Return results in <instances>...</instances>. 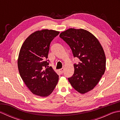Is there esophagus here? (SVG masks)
I'll return each mask as SVG.
<instances>
[{
	"instance_id": "obj_1",
	"label": "esophagus",
	"mask_w": 120,
	"mask_h": 120,
	"mask_svg": "<svg viewBox=\"0 0 120 120\" xmlns=\"http://www.w3.org/2000/svg\"><path fill=\"white\" fill-rule=\"evenodd\" d=\"M59 72L61 73V74H62L64 72V68H62L59 70Z\"/></svg>"
}]
</instances>
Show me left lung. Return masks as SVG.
<instances>
[{
  "instance_id": "left-lung-1",
  "label": "left lung",
  "mask_w": 120,
  "mask_h": 120,
  "mask_svg": "<svg viewBox=\"0 0 120 120\" xmlns=\"http://www.w3.org/2000/svg\"><path fill=\"white\" fill-rule=\"evenodd\" d=\"M72 50L74 73L68 78L71 85L81 94L91 91L99 82L106 69V57L98 40L90 32L82 29L70 28L59 35Z\"/></svg>"
}]
</instances>
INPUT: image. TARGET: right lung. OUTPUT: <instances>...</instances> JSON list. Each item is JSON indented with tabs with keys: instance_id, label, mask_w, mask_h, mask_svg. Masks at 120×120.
Instances as JSON below:
<instances>
[{
	"instance_id": "1",
	"label": "right lung",
	"mask_w": 120,
	"mask_h": 120,
	"mask_svg": "<svg viewBox=\"0 0 120 120\" xmlns=\"http://www.w3.org/2000/svg\"><path fill=\"white\" fill-rule=\"evenodd\" d=\"M59 32L45 29L33 33L25 41L20 50L17 64L22 80L31 92L47 96L54 90L59 76L47 59L51 42Z\"/></svg>"
}]
</instances>
